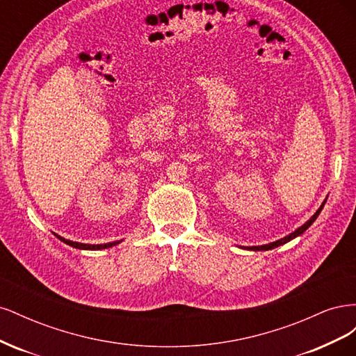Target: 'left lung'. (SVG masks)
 Segmentation results:
<instances>
[{
  "mask_svg": "<svg viewBox=\"0 0 356 356\" xmlns=\"http://www.w3.org/2000/svg\"><path fill=\"white\" fill-rule=\"evenodd\" d=\"M325 202L327 200H324V203L321 204L319 207V209L312 215L310 217V220H307L303 225H301V227H298L297 230H294L293 233H289L288 236H285V238H282V239H279V241H275V242H270V243H266V245H258V246H239V248H243V250H248V251H268V250H273V248H277V246H281V245H285L286 242H289V241H293V239H296L297 236H300V234H303L312 224H314V221L318 218V215L321 213V211H322V208H324V204H325Z\"/></svg>",
  "mask_w": 356,
  "mask_h": 356,
  "instance_id": "1",
  "label": "left lung"
}]
</instances>
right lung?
I'll return each instance as SVG.
<instances>
[{"instance_id":"1","label":"right lung","mask_w":356,"mask_h":356,"mask_svg":"<svg viewBox=\"0 0 356 356\" xmlns=\"http://www.w3.org/2000/svg\"><path fill=\"white\" fill-rule=\"evenodd\" d=\"M56 236V238L59 241H62L63 243H67L72 248H77V250H86V251H98V250H105V248H111V246H115L120 243L122 241H114V242H108V243H98V245H92V243H81V242H74V241H70V239H65L62 238V236L53 233Z\"/></svg>"}]
</instances>
